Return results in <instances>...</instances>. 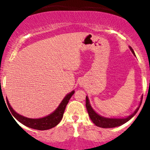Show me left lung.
I'll return each instance as SVG.
<instances>
[{
    "label": "left lung",
    "instance_id": "1",
    "mask_svg": "<svg viewBox=\"0 0 150 150\" xmlns=\"http://www.w3.org/2000/svg\"><path fill=\"white\" fill-rule=\"evenodd\" d=\"M130 50L132 51V53L134 54V56L135 55L133 49L129 46ZM143 98V97H142ZM142 103V99L140 100V105L139 107H137V109L135 110L134 112L132 113V115H130L128 116V117H125V118H106L104 117V116H101L100 115L98 114L93 109H92V107H91V104L89 103V100H88V96H86V109L87 111H88V116H89L90 119L92 122H93L94 124L97 126L100 127V128H115V127H117V126H120L122 125L125 124V122H127L128 121H129L134 116L137 112L138 111L139 108H140V106Z\"/></svg>",
    "mask_w": 150,
    "mask_h": 150
}]
</instances>
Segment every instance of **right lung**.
<instances>
[{
    "mask_svg": "<svg viewBox=\"0 0 150 150\" xmlns=\"http://www.w3.org/2000/svg\"><path fill=\"white\" fill-rule=\"evenodd\" d=\"M74 92L75 91H72L71 92L67 94L64 98V99L60 103L59 107H57V109L54 112H52L51 114L45 116V117L40 118V119H30V118L25 117V116H22V115H19L12 108L7 99H6V102H7L9 109H10V112H11V114H13V116L19 122H21L24 125H25V126L28 127V128H33V129L48 130L56 126L60 122L62 117H63L64 112V110L66 108V106H67V103L69 102V100L71 98V96L74 94Z\"/></svg>",
    "mask_w": 150,
    "mask_h": 150,
    "instance_id": "right-lung-1",
    "label": "right lung"
}]
</instances>
